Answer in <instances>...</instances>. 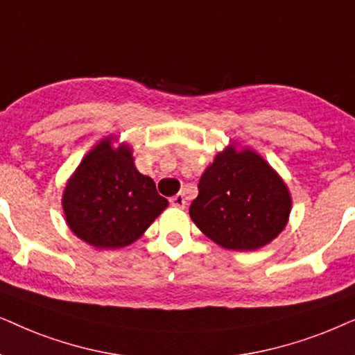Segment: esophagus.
Masks as SVG:
<instances>
[{
  "label": "esophagus",
  "instance_id": "1",
  "mask_svg": "<svg viewBox=\"0 0 355 355\" xmlns=\"http://www.w3.org/2000/svg\"><path fill=\"white\" fill-rule=\"evenodd\" d=\"M170 205H172L173 207H185V205H187L185 196H183L182 193H178V195L170 198Z\"/></svg>",
  "mask_w": 355,
  "mask_h": 355
}]
</instances>
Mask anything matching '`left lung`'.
I'll return each instance as SVG.
<instances>
[{
    "label": "left lung",
    "instance_id": "1",
    "mask_svg": "<svg viewBox=\"0 0 355 355\" xmlns=\"http://www.w3.org/2000/svg\"><path fill=\"white\" fill-rule=\"evenodd\" d=\"M286 183L253 150L227 148L198 183L190 217L227 250H257L282 232L291 214Z\"/></svg>",
    "mask_w": 355,
    "mask_h": 355
}]
</instances>
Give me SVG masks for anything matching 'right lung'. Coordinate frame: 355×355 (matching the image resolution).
Returning <instances> with one entry per match:
<instances>
[{
    "label": "right lung",
    "instance_id": "1",
    "mask_svg": "<svg viewBox=\"0 0 355 355\" xmlns=\"http://www.w3.org/2000/svg\"><path fill=\"white\" fill-rule=\"evenodd\" d=\"M103 139L79 164L63 195L69 229L97 248H121L138 240L168 201L153 178L139 173L128 146Z\"/></svg>",
    "mask_w": 355,
    "mask_h": 355
}]
</instances>
